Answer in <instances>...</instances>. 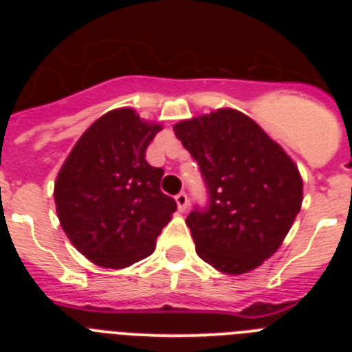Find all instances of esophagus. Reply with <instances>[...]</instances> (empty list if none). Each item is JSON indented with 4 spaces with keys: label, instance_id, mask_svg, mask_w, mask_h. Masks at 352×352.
<instances>
[{
    "label": "esophagus",
    "instance_id": "obj_1",
    "mask_svg": "<svg viewBox=\"0 0 352 352\" xmlns=\"http://www.w3.org/2000/svg\"><path fill=\"white\" fill-rule=\"evenodd\" d=\"M176 204H178V210L179 211H186V208H188V195L185 194V192H179L178 195H176Z\"/></svg>",
    "mask_w": 352,
    "mask_h": 352
}]
</instances>
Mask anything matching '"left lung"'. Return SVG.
Segmentation results:
<instances>
[{"mask_svg": "<svg viewBox=\"0 0 352 352\" xmlns=\"http://www.w3.org/2000/svg\"><path fill=\"white\" fill-rule=\"evenodd\" d=\"M174 133L199 164L208 206L186 217L197 256L227 275L272 257L303 201L296 164L252 118L234 109L179 121Z\"/></svg>", "mask_w": 352, "mask_h": 352, "instance_id": "8db88e82", "label": "left lung"}]
</instances>
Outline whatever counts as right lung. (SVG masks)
<instances>
[{"mask_svg":"<svg viewBox=\"0 0 352 352\" xmlns=\"http://www.w3.org/2000/svg\"><path fill=\"white\" fill-rule=\"evenodd\" d=\"M160 130L133 109L109 111L80 135L58 173L61 227L98 266L120 270L148 257L176 211V201L160 190L164 169L146 162Z\"/></svg>","mask_w":352,"mask_h":352,"instance_id":"right-lung-1","label":"right lung"}]
</instances>
